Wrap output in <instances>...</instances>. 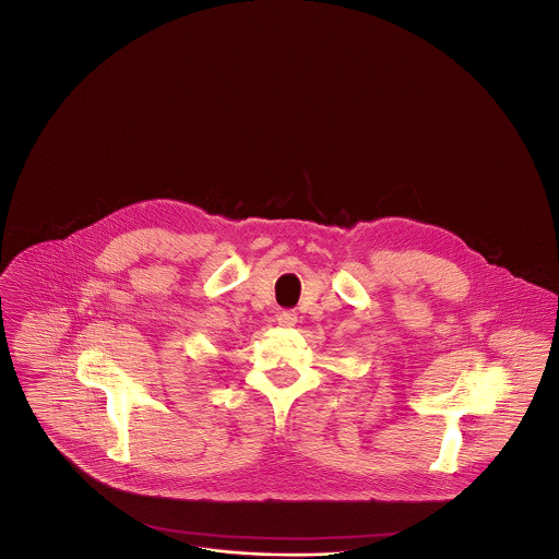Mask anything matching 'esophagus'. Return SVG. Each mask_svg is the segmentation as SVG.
I'll return each mask as SVG.
<instances>
[{
    "mask_svg": "<svg viewBox=\"0 0 559 559\" xmlns=\"http://www.w3.org/2000/svg\"><path fill=\"white\" fill-rule=\"evenodd\" d=\"M276 320H278L281 326L292 329V326H295V322H297V314L293 310H283V312H278V319Z\"/></svg>",
    "mask_w": 559,
    "mask_h": 559,
    "instance_id": "1",
    "label": "esophagus"
}]
</instances>
